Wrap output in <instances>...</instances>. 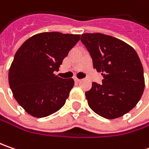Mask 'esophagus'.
Instances as JSON below:
<instances>
[{
	"mask_svg": "<svg viewBox=\"0 0 149 149\" xmlns=\"http://www.w3.org/2000/svg\"><path fill=\"white\" fill-rule=\"evenodd\" d=\"M74 80H75V82H76V83H79V82H80V81H81V79H78V78H74Z\"/></svg>",
	"mask_w": 149,
	"mask_h": 149,
	"instance_id": "34e87169",
	"label": "esophagus"
}]
</instances>
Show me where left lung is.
<instances>
[{
    "label": "left lung",
    "instance_id": "left-lung-1",
    "mask_svg": "<svg viewBox=\"0 0 149 149\" xmlns=\"http://www.w3.org/2000/svg\"><path fill=\"white\" fill-rule=\"evenodd\" d=\"M80 40L92 57L94 69L104 77L101 84L94 82L85 92L90 109L109 119L129 113L140 100L145 87L137 52L123 40L101 33L82 34Z\"/></svg>",
    "mask_w": 149,
    "mask_h": 149
}]
</instances>
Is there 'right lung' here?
I'll return each mask as SVG.
<instances>
[{
    "label": "right lung",
    "instance_id": "add662e5",
    "mask_svg": "<svg viewBox=\"0 0 149 149\" xmlns=\"http://www.w3.org/2000/svg\"><path fill=\"white\" fill-rule=\"evenodd\" d=\"M79 35L43 32L26 40L15 54L9 70V84L24 110L36 118L57 112L74 87L73 79L54 74Z\"/></svg>",
    "mask_w": 149,
    "mask_h": 149
}]
</instances>
